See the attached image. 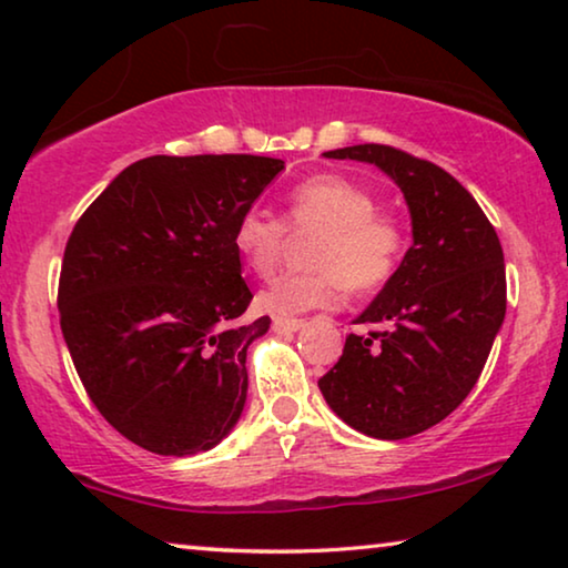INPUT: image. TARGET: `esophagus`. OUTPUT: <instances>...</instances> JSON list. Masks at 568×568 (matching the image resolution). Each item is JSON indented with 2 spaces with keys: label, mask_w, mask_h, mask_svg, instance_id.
Returning <instances> with one entry per match:
<instances>
[{
  "label": "esophagus",
  "mask_w": 568,
  "mask_h": 568,
  "mask_svg": "<svg viewBox=\"0 0 568 568\" xmlns=\"http://www.w3.org/2000/svg\"><path fill=\"white\" fill-rule=\"evenodd\" d=\"M306 326L303 318H285V316H275L273 318V328L275 332H298V328Z\"/></svg>",
  "instance_id": "obj_1"
}]
</instances>
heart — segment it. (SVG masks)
Instances as JSON below:
<instances>
[{
  "mask_svg": "<svg viewBox=\"0 0 568 568\" xmlns=\"http://www.w3.org/2000/svg\"><path fill=\"white\" fill-rule=\"evenodd\" d=\"M285 224L293 232H316L306 244L308 270L275 277L260 293L270 313L332 308L344 298L346 285L365 293L385 285L400 267L408 234L393 216L377 214L367 189L336 173L301 181L287 193ZM281 219L244 211L236 219L232 244L252 273L267 277L281 262L287 230Z\"/></svg>",
  "mask_w": 568,
  "mask_h": 568,
  "instance_id": "obj_1",
  "label": "heart"
}]
</instances>
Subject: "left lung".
<instances>
[{
    "label": "left lung",
    "instance_id": "left-lung-1",
    "mask_svg": "<svg viewBox=\"0 0 568 568\" xmlns=\"http://www.w3.org/2000/svg\"><path fill=\"white\" fill-rule=\"evenodd\" d=\"M377 165L403 191L413 247L362 311L336 365L318 379L328 408L359 434L397 442L462 405L485 369L507 306L505 257L471 193L428 160L390 145L324 152Z\"/></svg>",
    "mask_w": 568,
    "mask_h": 568
}]
</instances>
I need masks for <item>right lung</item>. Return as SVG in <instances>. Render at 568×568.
Masks as SVG:
<instances>
[{
	"label": "right lung",
	"mask_w": 568,
	"mask_h": 568,
	"mask_svg": "<svg viewBox=\"0 0 568 568\" xmlns=\"http://www.w3.org/2000/svg\"><path fill=\"white\" fill-rule=\"evenodd\" d=\"M285 168L260 155L138 160L83 211L58 283L63 338L101 416L163 456L209 452L247 400V349L270 318L252 293L236 219Z\"/></svg>",
	"instance_id": "1"
}]
</instances>
